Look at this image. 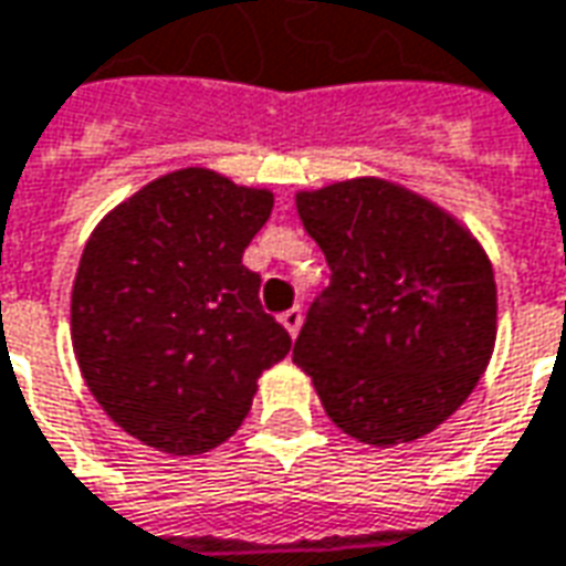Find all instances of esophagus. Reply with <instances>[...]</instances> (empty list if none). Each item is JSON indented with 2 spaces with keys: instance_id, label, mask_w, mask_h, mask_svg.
Instances as JSON below:
<instances>
[{
  "instance_id": "esophagus-1",
  "label": "esophagus",
  "mask_w": 566,
  "mask_h": 566,
  "mask_svg": "<svg viewBox=\"0 0 566 566\" xmlns=\"http://www.w3.org/2000/svg\"><path fill=\"white\" fill-rule=\"evenodd\" d=\"M280 324L286 327V333H290V336H295V333L302 329V308L283 311V314H280Z\"/></svg>"
}]
</instances>
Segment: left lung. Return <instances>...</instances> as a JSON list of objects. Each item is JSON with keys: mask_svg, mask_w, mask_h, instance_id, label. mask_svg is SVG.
Returning <instances> with one entry per match:
<instances>
[{"mask_svg": "<svg viewBox=\"0 0 566 566\" xmlns=\"http://www.w3.org/2000/svg\"><path fill=\"white\" fill-rule=\"evenodd\" d=\"M329 264L292 361L327 417L367 446L433 433L495 348V276L461 223L405 186L358 177L295 196Z\"/></svg>", "mask_w": 566, "mask_h": 566, "instance_id": "left-lung-1", "label": "left lung"}]
</instances>
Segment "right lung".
Listing matches in <instances>:
<instances>
[{"mask_svg":"<svg viewBox=\"0 0 566 566\" xmlns=\"http://www.w3.org/2000/svg\"><path fill=\"white\" fill-rule=\"evenodd\" d=\"M274 192L184 168L108 211L80 255L71 339L80 374L124 433L168 454L218 449L292 339L261 308L242 252Z\"/></svg>","mask_w":566,"mask_h":566,"instance_id":"add662e5","label":"right lung"}]
</instances>
